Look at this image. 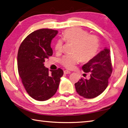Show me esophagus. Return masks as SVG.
<instances>
[{
	"instance_id": "obj_1",
	"label": "esophagus",
	"mask_w": 128,
	"mask_h": 128,
	"mask_svg": "<svg viewBox=\"0 0 128 128\" xmlns=\"http://www.w3.org/2000/svg\"><path fill=\"white\" fill-rule=\"evenodd\" d=\"M64 74H69V73H70V71H69L68 70H64Z\"/></svg>"
}]
</instances>
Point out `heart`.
<instances>
[{
	"label": "heart",
	"mask_w": 128,
	"mask_h": 128,
	"mask_svg": "<svg viewBox=\"0 0 128 128\" xmlns=\"http://www.w3.org/2000/svg\"><path fill=\"white\" fill-rule=\"evenodd\" d=\"M62 40L67 43H72L74 44L73 50L74 55H66L61 60V63L67 68H73L81 59L84 62L90 61L98 53L99 48L98 37L94 35H88V32L80 28H70L65 30ZM62 47V40H58L55 44L56 52H61Z\"/></svg>",
	"instance_id": "obj_1"
}]
</instances>
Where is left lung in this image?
I'll return each instance as SVG.
<instances>
[{
  "label": "left lung",
  "mask_w": 128,
  "mask_h": 128,
  "mask_svg": "<svg viewBox=\"0 0 128 128\" xmlns=\"http://www.w3.org/2000/svg\"><path fill=\"white\" fill-rule=\"evenodd\" d=\"M82 68L85 73H90V78L88 80L81 78L76 83V92L85 98L98 96L107 88L112 72L110 50L105 47Z\"/></svg>",
  "instance_id": "1"
}]
</instances>
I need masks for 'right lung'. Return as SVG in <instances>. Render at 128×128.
Returning <instances> with one entry per match:
<instances>
[{"label": "right lung", "mask_w": 128, "mask_h": 128, "mask_svg": "<svg viewBox=\"0 0 128 128\" xmlns=\"http://www.w3.org/2000/svg\"><path fill=\"white\" fill-rule=\"evenodd\" d=\"M58 31L49 29L36 30L28 35L19 47L17 55L18 74L30 96L44 101L53 96L59 88L63 70L59 68L48 73L45 59L52 55V39Z\"/></svg>", "instance_id": "1"}]
</instances>
